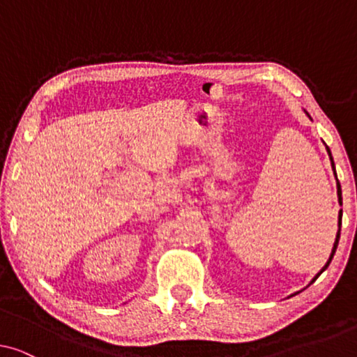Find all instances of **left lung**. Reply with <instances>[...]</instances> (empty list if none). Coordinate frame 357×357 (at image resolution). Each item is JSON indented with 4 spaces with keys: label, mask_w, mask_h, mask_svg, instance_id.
<instances>
[{
    "label": "left lung",
    "mask_w": 357,
    "mask_h": 357,
    "mask_svg": "<svg viewBox=\"0 0 357 357\" xmlns=\"http://www.w3.org/2000/svg\"><path fill=\"white\" fill-rule=\"evenodd\" d=\"M326 151H328V155H330V158H331V154H330V149L326 148ZM331 165H333V170H335L333 159H331ZM335 175H336V174H335ZM336 185H338V203L341 204V202H343V198H341V185H340V182L336 183ZM341 216H343V211H341V209H340V214H338V221H340L338 224H340V229H338V234H336V241H335V243H333V250H331V255H330V258H328V261H326V265H325L324 268H321V271L319 273V275L315 276V280H317V278H319V276L321 275V273H324V271L326 270V268H328V265H330V263H331V258H333L335 252H336V247H338V241H340V231H341ZM315 280H314V281H315Z\"/></svg>",
    "instance_id": "1"
}]
</instances>
